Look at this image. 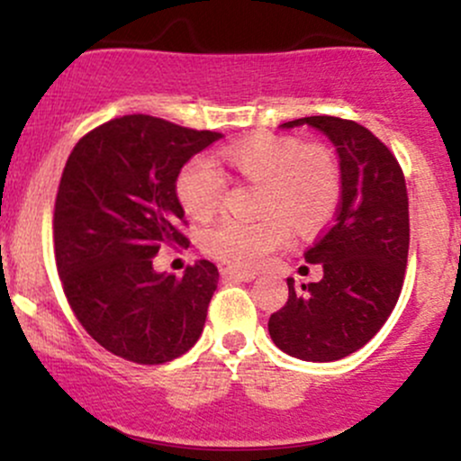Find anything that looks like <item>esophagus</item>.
Masks as SVG:
<instances>
[{
    "label": "esophagus",
    "mask_w": 461,
    "mask_h": 461,
    "mask_svg": "<svg viewBox=\"0 0 461 461\" xmlns=\"http://www.w3.org/2000/svg\"><path fill=\"white\" fill-rule=\"evenodd\" d=\"M221 275H223V279H236V282H253V279L258 277L256 273L251 271H238V268H221Z\"/></svg>",
    "instance_id": "34e87169"
}]
</instances>
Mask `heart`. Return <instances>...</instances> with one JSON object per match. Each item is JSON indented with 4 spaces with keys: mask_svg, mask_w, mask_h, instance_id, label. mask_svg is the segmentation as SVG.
<instances>
[{
    "mask_svg": "<svg viewBox=\"0 0 461 461\" xmlns=\"http://www.w3.org/2000/svg\"><path fill=\"white\" fill-rule=\"evenodd\" d=\"M238 177L260 186L258 221L225 219L205 234V249L231 267H260L288 238V224L297 231L319 230L336 212L340 176L330 151L301 147L293 139L258 136L221 149ZM179 203L194 219H208L225 197V179L205 158H193L176 182Z\"/></svg>",
    "mask_w": 461,
    "mask_h": 461,
    "instance_id": "1",
    "label": "heart"
}]
</instances>
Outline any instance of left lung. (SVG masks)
Segmentation results:
<instances>
[{
	"label": "left lung",
	"instance_id": "8db88e82",
	"mask_svg": "<svg viewBox=\"0 0 461 461\" xmlns=\"http://www.w3.org/2000/svg\"><path fill=\"white\" fill-rule=\"evenodd\" d=\"M308 125L336 149L340 164V208L330 230L305 251L321 264L322 279L288 277V301L268 319L273 342L303 362H333L362 348L399 301L403 285L410 212L405 177L396 158L356 121L303 116L282 130Z\"/></svg>",
	"mask_w": 461,
	"mask_h": 461
}]
</instances>
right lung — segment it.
<instances>
[{
	"label": "right lung",
	"mask_w": 461,
	"mask_h": 461,
	"mask_svg": "<svg viewBox=\"0 0 461 461\" xmlns=\"http://www.w3.org/2000/svg\"><path fill=\"white\" fill-rule=\"evenodd\" d=\"M219 139L125 114L88 131L68 156L54 212L58 275L84 330L114 356L171 362L203 331L214 264L197 260L176 279L158 273L153 258L164 245H186L177 176Z\"/></svg>",
	"instance_id": "1"
}]
</instances>
